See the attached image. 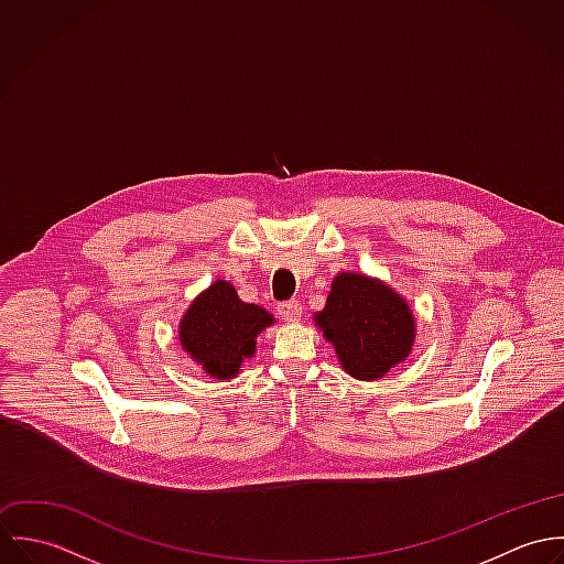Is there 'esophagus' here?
<instances>
[{
    "label": "esophagus",
    "instance_id": "esophagus-1",
    "mask_svg": "<svg viewBox=\"0 0 564 564\" xmlns=\"http://www.w3.org/2000/svg\"><path fill=\"white\" fill-rule=\"evenodd\" d=\"M278 313L282 315L284 322H300L302 319V304L297 300H289V302H282L278 306Z\"/></svg>",
    "mask_w": 564,
    "mask_h": 564
}]
</instances>
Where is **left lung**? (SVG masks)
Masks as SVG:
<instances>
[{"mask_svg": "<svg viewBox=\"0 0 564 564\" xmlns=\"http://www.w3.org/2000/svg\"><path fill=\"white\" fill-rule=\"evenodd\" d=\"M315 319L345 371L358 380L382 378L408 356L414 338V319L402 297L358 273H340L332 282Z\"/></svg>", "mask_w": 564, "mask_h": 564, "instance_id": "1", "label": "left lung"}]
</instances>
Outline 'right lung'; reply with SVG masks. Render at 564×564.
Here are the masks:
<instances>
[{"instance_id": "add662e5", "label": "right lung", "mask_w": 564, "mask_h": 564, "mask_svg": "<svg viewBox=\"0 0 564 564\" xmlns=\"http://www.w3.org/2000/svg\"><path fill=\"white\" fill-rule=\"evenodd\" d=\"M273 317L239 300L232 284L219 280L204 291L186 311L180 325L182 347L217 378L239 371L242 358L256 349V336Z\"/></svg>"}]
</instances>
